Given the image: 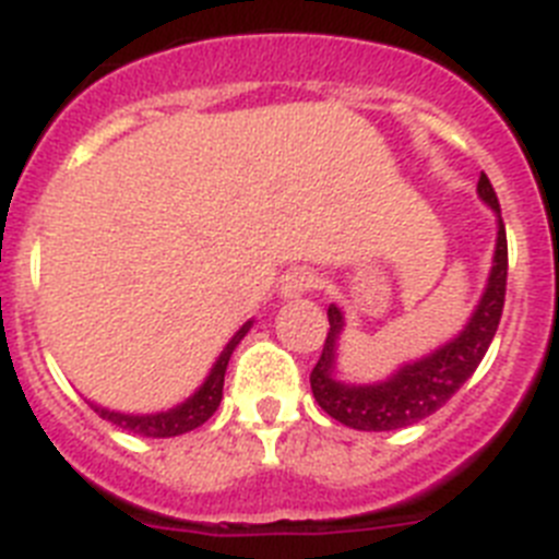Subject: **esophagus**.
<instances>
[{
  "label": "esophagus",
  "instance_id": "34e87169",
  "mask_svg": "<svg viewBox=\"0 0 559 559\" xmlns=\"http://www.w3.org/2000/svg\"><path fill=\"white\" fill-rule=\"evenodd\" d=\"M316 283L319 280H316V274L310 269H290L283 276V283H280V294H283V299H296V296L313 290Z\"/></svg>",
  "mask_w": 559,
  "mask_h": 559
}]
</instances>
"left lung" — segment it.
Listing matches in <instances>:
<instances>
[{"mask_svg":"<svg viewBox=\"0 0 559 559\" xmlns=\"http://www.w3.org/2000/svg\"><path fill=\"white\" fill-rule=\"evenodd\" d=\"M476 192L478 199L496 212V251H492V269L481 299L451 341L439 344L423 358L400 364L389 378L374 380V383H347L338 378V341L344 335V313L335 305L328 308L330 333L322 358L310 372V389H313L316 403L347 428L397 431V428H408L419 419L431 417L464 386V380L476 372L484 353L490 349L492 335L501 322L503 294H507V231H503L496 190L484 173Z\"/></svg>","mask_w":559,"mask_h":559,"instance_id":"8db88e82","label":"left lung"}]
</instances>
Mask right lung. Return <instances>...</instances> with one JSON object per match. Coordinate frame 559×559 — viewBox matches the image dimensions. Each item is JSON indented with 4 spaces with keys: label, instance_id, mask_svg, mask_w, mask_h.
I'll list each match as a JSON object with an SVG mask.
<instances>
[{
    "label": "right lung",
    "instance_id": "add662e5",
    "mask_svg": "<svg viewBox=\"0 0 559 559\" xmlns=\"http://www.w3.org/2000/svg\"><path fill=\"white\" fill-rule=\"evenodd\" d=\"M254 319L243 324V328L237 330L235 335L229 338V344L224 347V353L218 355V360L212 364L210 374L204 378L195 392L179 403V406L167 408V412H156V414H126V412H111V408H103L97 403L88 400V406L95 408L103 419H108L111 426L122 428L128 433H136V437H151V439H167V437H179V433L195 431L199 426H204L206 419L212 414L218 412L221 397H224V374L226 367H229V358L235 353V347L243 341V335L249 333Z\"/></svg>",
    "mask_w": 559,
    "mask_h": 559
}]
</instances>
